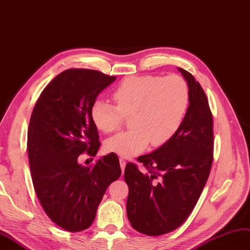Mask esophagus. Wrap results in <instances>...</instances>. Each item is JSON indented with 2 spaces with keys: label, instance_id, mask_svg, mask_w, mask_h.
Masks as SVG:
<instances>
[{
  "label": "esophagus",
  "instance_id": "obj_1",
  "mask_svg": "<svg viewBox=\"0 0 250 250\" xmlns=\"http://www.w3.org/2000/svg\"><path fill=\"white\" fill-rule=\"evenodd\" d=\"M119 163H120V167H121V170H123V172H125V168L126 162L125 161L124 158H119Z\"/></svg>",
  "mask_w": 250,
  "mask_h": 250
}]
</instances>
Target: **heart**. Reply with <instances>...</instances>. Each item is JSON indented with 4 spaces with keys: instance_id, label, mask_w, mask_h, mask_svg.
<instances>
[{
    "instance_id": "1",
    "label": "heart",
    "mask_w": 250,
    "mask_h": 250,
    "mask_svg": "<svg viewBox=\"0 0 250 250\" xmlns=\"http://www.w3.org/2000/svg\"><path fill=\"white\" fill-rule=\"evenodd\" d=\"M116 105L96 99L91 116L98 130L113 133L130 117V131L119 133L104 143L106 152L121 157L140 154L151 143L161 146L180 129L189 105V88L177 75L127 77L113 93Z\"/></svg>"
}]
</instances>
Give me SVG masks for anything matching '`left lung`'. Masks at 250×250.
<instances>
[{
	"label": "left lung",
	"instance_id": "obj_1",
	"mask_svg": "<svg viewBox=\"0 0 250 250\" xmlns=\"http://www.w3.org/2000/svg\"><path fill=\"white\" fill-rule=\"evenodd\" d=\"M178 70L189 86L181 127L161 148L137 158L146 171L132 163L125 170L127 219L138 232L152 236L173 231L188 219L213 162V119L206 94L189 72Z\"/></svg>",
	"mask_w": 250,
	"mask_h": 250
}]
</instances>
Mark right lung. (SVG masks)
<instances>
[{
    "label": "right lung",
    "instance_id": "add662e5",
    "mask_svg": "<svg viewBox=\"0 0 250 250\" xmlns=\"http://www.w3.org/2000/svg\"><path fill=\"white\" fill-rule=\"evenodd\" d=\"M115 79L94 69L64 70L43 89L31 113L27 150L36 194L49 219L69 232L92 225L106 188L121 174L115 153L88 167L78 163L82 153L97 154L92 105Z\"/></svg>",
    "mask_w": 250,
    "mask_h": 250
}]
</instances>
